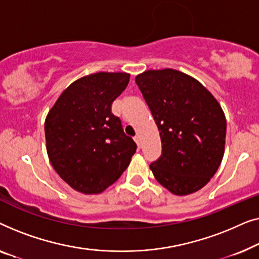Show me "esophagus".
<instances>
[{
    "label": "esophagus",
    "mask_w": 259,
    "mask_h": 259,
    "mask_svg": "<svg viewBox=\"0 0 259 259\" xmlns=\"http://www.w3.org/2000/svg\"><path fill=\"white\" fill-rule=\"evenodd\" d=\"M134 140H135V142H136V143H137V147H138V148H141V147H142V143H141V137L138 136V135H137V136H135Z\"/></svg>",
    "instance_id": "esophagus-1"
}]
</instances>
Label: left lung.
Here are the masks:
<instances>
[{
  "label": "left lung",
  "instance_id": "obj_1",
  "mask_svg": "<svg viewBox=\"0 0 259 259\" xmlns=\"http://www.w3.org/2000/svg\"><path fill=\"white\" fill-rule=\"evenodd\" d=\"M162 142V155L150 169L171 194L185 196L202 189L224 156L227 119L223 109L197 79L175 69L137 75Z\"/></svg>",
  "mask_w": 259,
  "mask_h": 259
}]
</instances>
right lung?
<instances>
[{"label": "right lung", "mask_w": 259, "mask_h": 259, "mask_svg": "<svg viewBox=\"0 0 259 259\" xmlns=\"http://www.w3.org/2000/svg\"><path fill=\"white\" fill-rule=\"evenodd\" d=\"M126 72L100 71L72 82L45 122L47 152L74 190L97 195L118 180L137 145L123 131L111 104L129 83Z\"/></svg>", "instance_id": "obj_1"}]
</instances>
